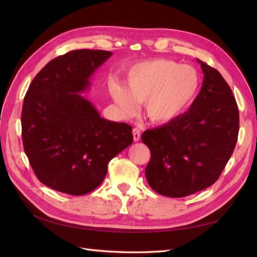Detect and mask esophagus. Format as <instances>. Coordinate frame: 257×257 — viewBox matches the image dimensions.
Instances as JSON below:
<instances>
[{"label":"esophagus","instance_id":"obj_1","mask_svg":"<svg viewBox=\"0 0 257 257\" xmlns=\"http://www.w3.org/2000/svg\"><path fill=\"white\" fill-rule=\"evenodd\" d=\"M133 138L134 142H138L141 139V131L138 128H133Z\"/></svg>","mask_w":257,"mask_h":257}]
</instances>
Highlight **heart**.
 Here are the masks:
<instances>
[{
	"label": "heart",
	"mask_w": 257,
	"mask_h": 257,
	"mask_svg": "<svg viewBox=\"0 0 257 257\" xmlns=\"http://www.w3.org/2000/svg\"><path fill=\"white\" fill-rule=\"evenodd\" d=\"M199 90L196 69L168 59L148 60L131 66L124 88L114 80L109 83L110 95L122 114H132L136 103H144L146 116L157 124L181 116L195 102Z\"/></svg>",
	"instance_id": "obj_1"
}]
</instances>
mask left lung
I'll use <instances>...</instances> for the list:
<instances>
[{
	"label": "left lung",
	"instance_id": "left-lung-1",
	"mask_svg": "<svg viewBox=\"0 0 257 257\" xmlns=\"http://www.w3.org/2000/svg\"><path fill=\"white\" fill-rule=\"evenodd\" d=\"M197 62L204 80L195 102L178 119L142 135L151 152L147 181L164 196L184 197L212 185L237 143L239 111L229 85L216 69Z\"/></svg>",
	"mask_w": 257,
	"mask_h": 257
}]
</instances>
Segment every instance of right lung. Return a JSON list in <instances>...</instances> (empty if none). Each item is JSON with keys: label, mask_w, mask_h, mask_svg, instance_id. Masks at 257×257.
Returning <instances> with one entry per match:
<instances>
[{"label": "right lung", "mask_w": 257, "mask_h": 257, "mask_svg": "<svg viewBox=\"0 0 257 257\" xmlns=\"http://www.w3.org/2000/svg\"><path fill=\"white\" fill-rule=\"evenodd\" d=\"M111 56L105 50L67 52L46 64L28 89L23 148L38 180L53 190L90 193L103 182L109 161L133 143L132 126L102 118L81 95Z\"/></svg>", "instance_id": "right-lung-1"}]
</instances>
